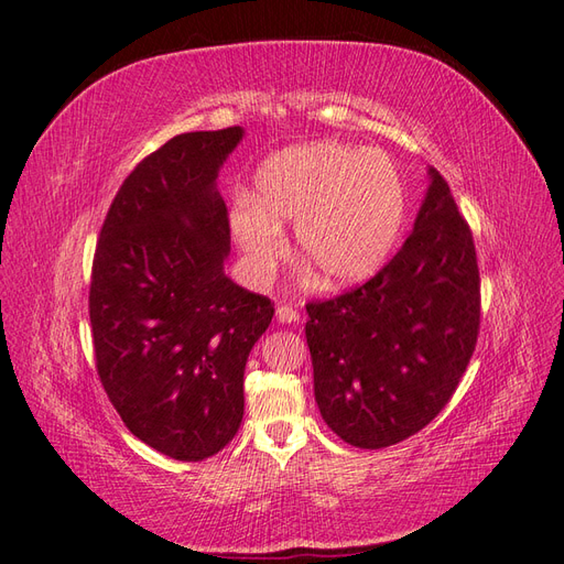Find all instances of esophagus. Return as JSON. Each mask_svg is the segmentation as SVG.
<instances>
[{
	"label": "esophagus",
	"instance_id": "obj_1",
	"mask_svg": "<svg viewBox=\"0 0 564 564\" xmlns=\"http://www.w3.org/2000/svg\"><path fill=\"white\" fill-rule=\"evenodd\" d=\"M274 315H278L280 323H299V311L292 306H278Z\"/></svg>",
	"mask_w": 564,
	"mask_h": 564
}]
</instances>
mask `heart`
I'll list each match as a JSON object with an SVG mask.
<instances>
[{
	"label": "heart",
	"mask_w": 564,
	"mask_h": 564,
	"mask_svg": "<svg viewBox=\"0 0 564 564\" xmlns=\"http://www.w3.org/2000/svg\"><path fill=\"white\" fill-rule=\"evenodd\" d=\"M406 194L397 164L380 150L337 141L286 148L256 172V191L239 196L231 235L265 280L284 251V223L327 286H351L386 263L400 237Z\"/></svg>",
	"instance_id": "heart-1"
}]
</instances>
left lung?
I'll return each mask as SVG.
<instances>
[{"mask_svg":"<svg viewBox=\"0 0 564 564\" xmlns=\"http://www.w3.org/2000/svg\"><path fill=\"white\" fill-rule=\"evenodd\" d=\"M429 176L414 231L390 263L351 292L306 304L315 402L329 429L361 449L429 425L476 349L474 237L441 172Z\"/></svg>","mask_w":564,"mask_h":564,"instance_id":"8db88e82","label":"left lung"}]
</instances>
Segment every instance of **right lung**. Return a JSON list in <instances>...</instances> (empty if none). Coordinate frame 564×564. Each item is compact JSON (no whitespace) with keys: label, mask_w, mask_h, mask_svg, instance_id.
<instances>
[{"label":"right lung","mask_w":564,"mask_h":564,"mask_svg":"<svg viewBox=\"0 0 564 564\" xmlns=\"http://www.w3.org/2000/svg\"><path fill=\"white\" fill-rule=\"evenodd\" d=\"M243 129L174 135L123 178L93 258L95 368L123 425L178 462L217 455L243 419V368L274 304L225 274L217 172Z\"/></svg>","instance_id":"1"}]
</instances>
